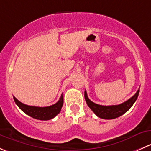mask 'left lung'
I'll use <instances>...</instances> for the list:
<instances>
[{
    "label": "left lung",
    "instance_id": "obj_1",
    "mask_svg": "<svg viewBox=\"0 0 151 151\" xmlns=\"http://www.w3.org/2000/svg\"><path fill=\"white\" fill-rule=\"evenodd\" d=\"M139 93V90H138L134 96H132L131 98L123 102L122 104H118V105L104 106L96 104L89 99L86 91H84V98H85L86 102L88 107L98 117L104 119H113L125 113L132 107V105L137 99Z\"/></svg>",
    "mask_w": 151,
    "mask_h": 151
}]
</instances>
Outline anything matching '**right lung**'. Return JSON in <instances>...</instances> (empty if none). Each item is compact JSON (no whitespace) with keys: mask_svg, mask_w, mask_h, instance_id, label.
I'll return each mask as SVG.
<instances>
[{"mask_svg":"<svg viewBox=\"0 0 151 151\" xmlns=\"http://www.w3.org/2000/svg\"><path fill=\"white\" fill-rule=\"evenodd\" d=\"M14 101L16 103L18 107L22 110L24 113L31 117L34 118L35 119L42 120V121H47L53 119L55 116L60 113L61 110V107L64 103L63 99V94H61L59 100L58 102L52 104L49 107H35V106H29L27 104H24L18 101L15 96H13Z\"/></svg>","mask_w":151,"mask_h":151,"instance_id":"add662e5","label":"right lung"}]
</instances>
